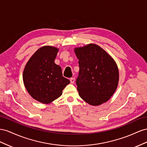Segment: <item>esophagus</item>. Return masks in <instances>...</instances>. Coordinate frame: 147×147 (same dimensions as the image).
Wrapping results in <instances>:
<instances>
[{
  "instance_id": "esophagus-1",
  "label": "esophagus",
  "mask_w": 147,
  "mask_h": 147,
  "mask_svg": "<svg viewBox=\"0 0 147 147\" xmlns=\"http://www.w3.org/2000/svg\"><path fill=\"white\" fill-rule=\"evenodd\" d=\"M74 81H75L74 78H71L70 79V82H71V84H73V83L74 82Z\"/></svg>"
}]
</instances>
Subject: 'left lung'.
<instances>
[{
	"label": "left lung",
	"instance_id": "8db88e82",
	"mask_svg": "<svg viewBox=\"0 0 147 147\" xmlns=\"http://www.w3.org/2000/svg\"><path fill=\"white\" fill-rule=\"evenodd\" d=\"M79 59L76 79L81 98L91 105L107 102L115 93L119 81V71L113 58L100 46L90 44L74 49Z\"/></svg>",
	"mask_w": 147,
	"mask_h": 147
}]
</instances>
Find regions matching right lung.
I'll return each instance as SVG.
<instances>
[{"label":"right lung","instance_id":"1","mask_svg":"<svg viewBox=\"0 0 147 147\" xmlns=\"http://www.w3.org/2000/svg\"><path fill=\"white\" fill-rule=\"evenodd\" d=\"M58 49L44 46L33 54L23 71L25 87L31 97L40 103L48 104L58 98L69 84L63 76L61 67L55 63Z\"/></svg>","mask_w":147,"mask_h":147}]
</instances>
